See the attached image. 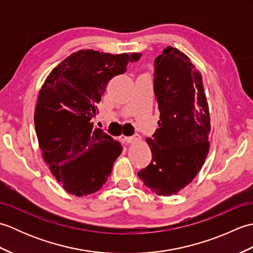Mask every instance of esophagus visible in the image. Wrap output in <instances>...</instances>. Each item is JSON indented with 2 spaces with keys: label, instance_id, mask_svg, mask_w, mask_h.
<instances>
[{
  "label": "esophagus",
  "instance_id": "34e87169",
  "mask_svg": "<svg viewBox=\"0 0 253 253\" xmlns=\"http://www.w3.org/2000/svg\"><path fill=\"white\" fill-rule=\"evenodd\" d=\"M120 139H121V140H122L123 142H126V143H132V142H137V141L140 140V136H139V135H135V136H132V137L121 136V137H120Z\"/></svg>",
  "mask_w": 253,
  "mask_h": 253
}]
</instances>
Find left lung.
Segmentation results:
<instances>
[{
    "instance_id": "left-lung-1",
    "label": "left lung",
    "mask_w": 253,
    "mask_h": 253,
    "mask_svg": "<svg viewBox=\"0 0 253 253\" xmlns=\"http://www.w3.org/2000/svg\"><path fill=\"white\" fill-rule=\"evenodd\" d=\"M159 128L147 142L152 160L138 173L159 196H171L190 184L209 153L210 112L202 76L190 58L168 46L154 61Z\"/></svg>"
}]
</instances>
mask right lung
<instances>
[{
    "label": "right lung",
    "mask_w": 253,
    "mask_h": 253,
    "mask_svg": "<svg viewBox=\"0 0 253 253\" xmlns=\"http://www.w3.org/2000/svg\"><path fill=\"white\" fill-rule=\"evenodd\" d=\"M140 56L80 50L53 69L42 85L35 112L38 142L52 175L72 195L100 190L122 153L121 143L93 129L91 121L110 80Z\"/></svg>",
    "instance_id": "right-lung-1"
}]
</instances>
